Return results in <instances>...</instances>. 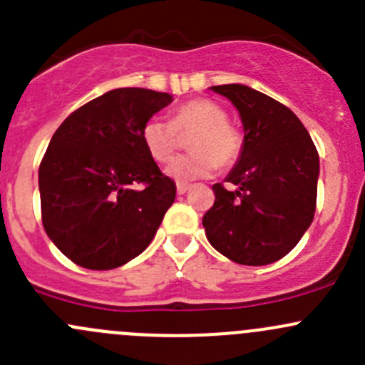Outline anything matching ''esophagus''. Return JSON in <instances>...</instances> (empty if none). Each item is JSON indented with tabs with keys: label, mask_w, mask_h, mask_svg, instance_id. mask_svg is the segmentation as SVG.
Returning a JSON list of instances; mask_svg holds the SVG:
<instances>
[{
	"label": "esophagus",
	"mask_w": 365,
	"mask_h": 365,
	"mask_svg": "<svg viewBox=\"0 0 365 365\" xmlns=\"http://www.w3.org/2000/svg\"><path fill=\"white\" fill-rule=\"evenodd\" d=\"M189 189H190V185H189V183H182V182H180V183H176V192H178L180 196H182V194H185L187 190H189Z\"/></svg>",
	"instance_id": "34e87169"
}]
</instances>
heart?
<instances>
[{
  "instance_id": "heart-1",
  "label": "heart",
  "mask_w": 365,
  "mask_h": 365,
  "mask_svg": "<svg viewBox=\"0 0 365 365\" xmlns=\"http://www.w3.org/2000/svg\"><path fill=\"white\" fill-rule=\"evenodd\" d=\"M190 135L192 153L176 159L168 168V175L178 182L206 178L217 165L230 168L240 157L244 135L230 123V114L215 101L194 98L178 106L171 121L150 118L141 128V141L146 152L159 164L173 160L180 148V135Z\"/></svg>"
}]
</instances>
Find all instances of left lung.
<instances>
[{
	"mask_svg": "<svg viewBox=\"0 0 365 365\" xmlns=\"http://www.w3.org/2000/svg\"><path fill=\"white\" fill-rule=\"evenodd\" d=\"M230 98L244 123V148L226 182L212 187L215 203L203 226L212 247L231 261L261 267L300 242L316 212L319 157L289 108L245 84L212 86Z\"/></svg>",
	"mask_w": 365,
	"mask_h": 365,
	"instance_id": "left-lung-1",
	"label": "left lung"
}]
</instances>
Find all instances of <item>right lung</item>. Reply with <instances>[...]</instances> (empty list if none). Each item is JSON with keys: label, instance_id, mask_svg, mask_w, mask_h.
Returning a JSON list of instances; mask_svg holds the SVG:
<instances>
[{"label": "right lung", "instance_id": "obj_1", "mask_svg": "<svg viewBox=\"0 0 365 365\" xmlns=\"http://www.w3.org/2000/svg\"><path fill=\"white\" fill-rule=\"evenodd\" d=\"M171 102L169 93L118 88L81 106L54 132L38 169L42 224L79 267L113 270L155 237L176 185L148 155L141 128Z\"/></svg>", "mask_w": 365, "mask_h": 365}]
</instances>
